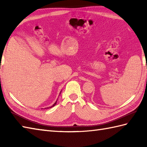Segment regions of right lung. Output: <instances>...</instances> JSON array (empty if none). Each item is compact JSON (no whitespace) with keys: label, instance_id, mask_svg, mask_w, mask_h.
<instances>
[{"label":"right lung","instance_id":"obj_1","mask_svg":"<svg viewBox=\"0 0 147 147\" xmlns=\"http://www.w3.org/2000/svg\"><path fill=\"white\" fill-rule=\"evenodd\" d=\"M57 101H56V102H55L54 103V104H53V105H52V106H51V107H50V108H51V107H54V106H55V104H57ZM48 108H49V107H48ZM45 109H46V108H45Z\"/></svg>","mask_w":147,"mask_h":147}]
</instances>
